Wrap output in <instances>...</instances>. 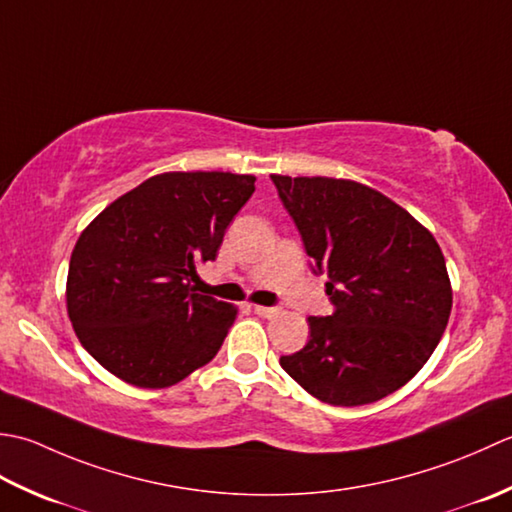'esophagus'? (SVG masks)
<instances>
[{
	"label": "esophagus",
	"instance_id": "obj_1",
	"mask_svg": "<svg viewBox=\"0 0 512 512\" xmlns=\"http://www.w3.org/2000/svg\"><path fill=\"white\" fill-rule=\"evenodd\" d=\"M254 311L258 316H263V318H274V316H278V309L276 307H263V305H254Z\"/></svg>",
	"mask_w": 512,
	"mask_h": 512
}]
</instances>
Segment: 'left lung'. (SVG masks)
I'll return each instance as SVG.
<instances>
[{
	"instance_id": "left-lung-1",
	"label": "left lung",
	"mask_w": 512,
	"mask_h": 512,
	"mask_svg": "<svg viewBox=\"0 0 512 512\" xmlns=\"http://www.w3.org/2000/svg\"><path fill=\"white\" fill-rule=\"evenodd\" d=\"M336 311L309 322V342L283 367L333 406H360L404 387L431 358L453 307L433 234L369 185L271 174Z\"/></svg>"
}]
</instances>
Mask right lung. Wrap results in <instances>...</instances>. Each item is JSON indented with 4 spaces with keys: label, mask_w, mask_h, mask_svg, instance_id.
<instances>
[{
    "label": "right lung",
    "mask_w": 512,
    "mask_h": 512,
    "mask_svg": "<svg viewBox=\"0 0 512 512\" xmlns=\"http://www.w3.org/2000/svg\"><path fill=\"white\" fill-rule=\"evenodd\" d=\"M254 174L163 172L112 201L72 249L66 307L103 369L165 389L210 362L238 309L196 294V267L256 190Z\"/></svg>",
    "instance_id": "1"
}]
</instances>
